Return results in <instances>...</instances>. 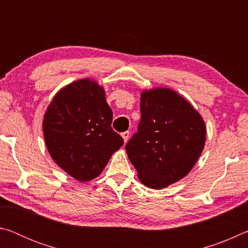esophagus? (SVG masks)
<instances>
[{
	"instance_id": "34e87169",
	"label": "esophagus",
	"mask_w": 248,
	"mask_h": 248,
	"mask_svg": "<svg viewBox=\"0 0 248 248\" xmlns=\"http://www.w3.org/2000/svg\"><path fill=\"white\" fill-rule=\"evenodd\" d=\"M121 136H123L124 142H127L129 140V137H130V132L129 131H125V132H123L121 133Z\"/></svg>"
}]
</instances>
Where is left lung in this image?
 I'll return each instance as SVG.
<instances>
[{
  "mask_svg": "<svg viewBox=\"0 0 248 248\" xmlns=\"http://www.w3.org/2000/svg\"><path fill=\"white\" fill-rule=\"evenodd\" d=\"M141 121L125 145L144 186L163 189L192 170L205 144L202 116L169 87L141 92Z\"/></svg>",
  "mask_w": 248,
  "mask_h": 248,
  "instance_id": "8db88e82",
  "label": "left lung"
}]
</instances>
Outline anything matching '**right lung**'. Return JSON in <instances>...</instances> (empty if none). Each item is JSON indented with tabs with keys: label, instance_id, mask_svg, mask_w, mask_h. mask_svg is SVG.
<instances>
[{
	"label": "right lung",
	"instance_id": "right-lung-1",
	"mask_svg": "<svg viewBox=\"0 0 248 248\" xmlns=\"http://www.w3.org/2000/svg\"><path fill=\"white\" fill-rule=\"evenodd\" d=\"M111 121L106 93L95 79L68 84L53 96L44 115L43 132L50 156L78 182L96 178L124 144Z\"/></svg>",
	"mask_w": 248,
	"mask_h": 248
}]
</instances>
